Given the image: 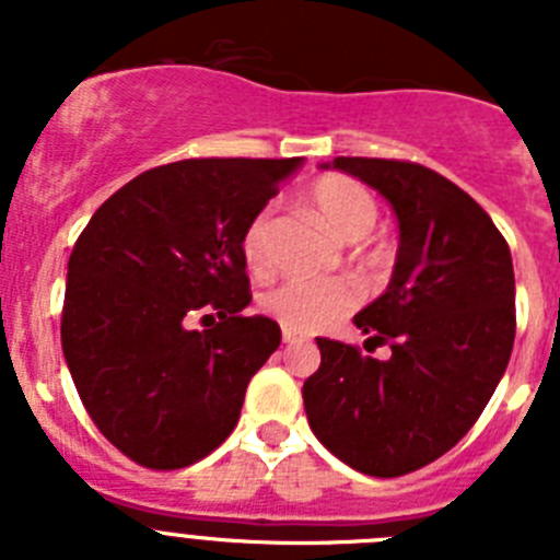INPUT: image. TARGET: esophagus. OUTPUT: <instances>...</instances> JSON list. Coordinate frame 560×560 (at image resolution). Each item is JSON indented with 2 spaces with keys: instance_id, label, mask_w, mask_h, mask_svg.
<instances>
[{
  "instance_id": "1",
  "label": "esophagus",
  "mask_w": 560,
  "mask_h": 560,
  "mask_svg": "<svg viewBox=\"0 0 560 560\" xmlns=\"http://www.w3.org/2000/svg\"><path fill=\"white\" fill-rule=\"evenodd\" d=\"M303 339H305V336L296 334V330H289V328L283 330V341H285V345H294V341H303Z\"/></svg>"
}]
</instances>
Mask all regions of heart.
<instances>
[{"label": "heart", "mask_w": 560, "mask_h": 560, "mask_svg": "<svg viewBox=\"0 0 560 560\" xmlns=\"http://www.w3.org/2000/svg\"><path fill=\"white\" fill-rule=\"evenodd\" d=\"M311 205L323 215L325 224L341 237V241H361L373 230L378 219L375 196L364 185L348 176H323L308 190ZM271 235V210H260L249 221L241 241L244 260L252 271H266L271 264L269 249ZM353 283L334 277V280H283L260 300V308L289 330L311 334L325 325L336 323L355 305Z\"/></svg>", "instance_id": "heart-1"}]
</instances>
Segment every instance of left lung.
Returning <instances> with one entry per match:
<instances>
[{
	"label": "left lung",
	"instance_id": "1",
	"mask_svg": "<svg viewBox=\"0 0 560 560\" xmlns=\"http://www.w3.org/2000/svg\"><path fill=\"white\" fill-rule=\"evenodd\" d=\"M393 205L400 244L387 291L353 316L387 361L316 339L303 384L325 448L368 477H404L454 448L477 423L511 361L516 280L491 215L446 176L400 160L336 156Z\"/></svg>",
	"mask_w": 560,
	"mask_h": 560
}]
</instances>
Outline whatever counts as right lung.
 <instances>
[{
  "mask_svg": "<svg viewBox=\"0 0 560 560\" xmlns=\"http://www.w3.org/2000/svg\"><path fill=\"white\" fill-rule=\"evenodd\" d=\"M303 156L182 160L103 201L67 266L61 345L89 418L133 463L173 471L230 438L280 348L252 303L241 241ZM210 318V329L191 319Z\"/></svg>",
  "mask_w": 560,
  "mask_h": 560,
  "instance_id": "1",
  "label": "right lung"
}]
</instances>
